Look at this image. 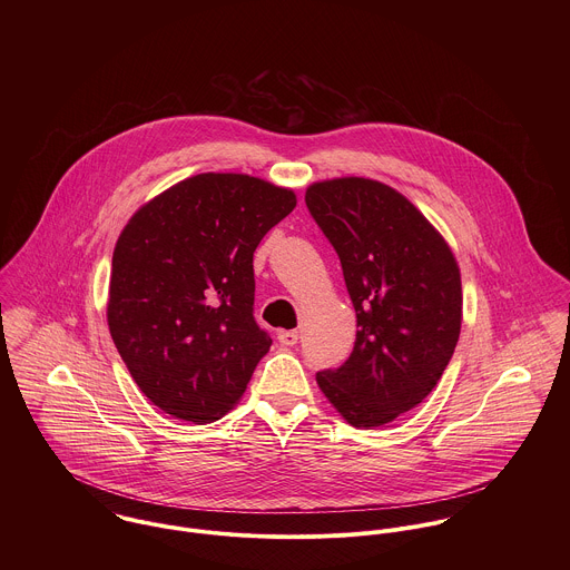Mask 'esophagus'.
Listing matches in <instances>:
<instances>
[{
  "instance_id": "34e87169",
  "label": "esophagus",
  "mask_w": 570,
  "mask_h": 570,
  "mask_svg": "<svg viewBox=\"0 0 570 570\" xmlns=\"http://www.w3.org/2000/svg\"><path fill=\"white\" fill-rule=\"evenodd\" d=\"M276 335H278V342L285 344V346H294L298 342V331L296 328H283Z\"/></svg>"
}]
</instances>
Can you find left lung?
I'll use <instances>...</instances> for the list:
<instances>
[{
    "label": "left lung",
    "instance_id": "left-lung-1",
    "mask_svg": "<svg viewBox=\"0 0 570 570\" xmlns=\"http://www.w3.org/2000/svg\"><path fill=\"white\" fill-rule=\"evenodd\" d=\"M305 202L340 256L360 326L348 360L316 382L351 425H386L419 406L452 360L459 263L423 213L377 179L314 181Z\"/></svg>",
    "mask_w": 570,
    "mask_h": 570
}]
</instances>
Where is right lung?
Segmentation results:
<instances>
[{
    "instance_id": "obj_1",
    "label": "right lung",
    "mask_w": 570,
    "mask_h": 570,
    "mask_svg": "<svg viewBox=\"0 0 570 570\" xmlns=\"http://www.w3.org/2000/svg\"><path fill=\"white\" fill-rule=\"evenodd\" d=\"M296 195L244 173H199L122 228L107 325L138 389L166 414L222 419L244 397L272 337L254 316L252 256Z\"/></svg>"
}]
</instances>
